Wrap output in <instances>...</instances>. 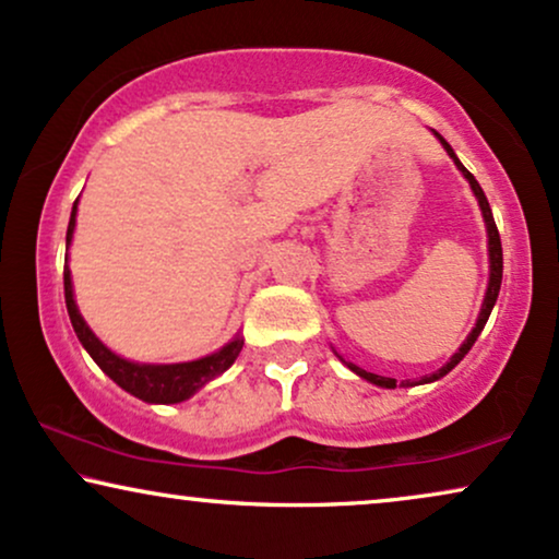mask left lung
Masks as SVG:
<instances>
[{
	"label": "left lung",
	"mask_w": 559,
	"mask_h": 559,
	"mask_svg": "<svg viewBox=\"0 0 559 559\" xmlns=\"http://www.w3.org/2000/svg\"><path fill=\"white\" fill-rule=\"evenodd\" d=\"M433 135L439 138L441 141V146L447 148V154L454 158V164H456V169H460L462 174H465L467 177V182H469V187H473V192H475V198H477V202H480V210H483V217H485V226H488V251H490V282H488V293H485V300H483V308H480V316H477V323H475V329H473V333H469V336L465 338V344L460 346V352L454 354L452 359L447 361L444 367L441 369H437V372L433 374H426L421 382H433V380H439V377H444L447 372H452V369L460 365L462 359H465V354L473 349V344L477 342V336H480V331L485 329V323H488V316H490V310H492V306H496V300H498V293H501V280H503V249H501V236H498V228H496V221H492V210H490V205H488V198H485V192H483V187L477 185V179L473 177V174H469L465 166H462V162L460 158L454 156V151H452V146H449V143L444 141V138H441L437 130H433ZM346 367L352 369V372H357L359 377H365L367 382H372V385H380V388H395L397 385V380H393V377H382V374H374V372H367V369H361V367H357V365H352V361H346ZM401 385H411L408 380L405 382H401Z\"/></svg>",
	"instance_id": "8db88e82"
}]
</instances>
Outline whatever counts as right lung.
I'll return each instance as SVG.
<instances>
[{"label": "right lung", "instance_id": "obj_1", "mask_svg": "<svg viewBox=\"0 0 559 559\" xmlns=\"http://www.w3.org/2000/svg\"><path fill=\"white\" fill-rule=\"evenodd\" d=\"M74 223H76V202H74V210H71L67 243L71 241V234H74ZM63 297H67L71 325H74L79 342H82L84 349L90 352V357L97 361L99 369H103L110 380L118 382L122 390H128L130 395L141 397V401L146 403L187 401V397L198 393L202 385H207V382L215 380L217 374L226 372L243 349V338L236 336L234 342L223 346L221 352L210 354V357H202L198 361H182V365H135V361L122 359L118 354L107 349V346L90 331V325L84 323V318L79 313L74 302L69 264L63 266Z\"/></svg>", "mask_w": 559, "mask_h": 559}]
</instances>
